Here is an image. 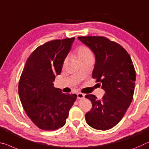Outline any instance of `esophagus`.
Instances as JSON below:
<instances>
[{
  "label": "esophagus",
  "instance_id": "1",
  "mask_svg": "<svg viewBox=\"0 0 149 149\" xmlns=\"http://www.w3.org/2000/svg\"><path fill=\"white\" fill-rule=\"evenodd\" d=\"M84 96H85L84 94H82L81 93H79L77 94V98L78 99H83V98H84Z\"/></svg>",
  "mask_w": 149,
  "mask_h": 149
}]
</instances>
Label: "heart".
<instances>
[{
	"label": "heart",
	"mask_w": 149,
	"mask_h": 149,
	"mask_svg": "<svg viewBox=\"0 0 149 149\" xmlns=\"http://www.w3.org/2000/svg\"><path fill=\"white\" fill-rule=\"evenodd\" d=\"M75 54H76L78 61L80 60V59L86 58V57L93 56V54L91 50L87 47H84V46L78 47L76 49V51H75Z\"/></svg>",
	"instance_id": "obj_1"
}]
</instances>
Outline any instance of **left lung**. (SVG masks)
I'll list each match as a JSON object with an SVG mask.
<instances>
[{
	"instance_id": "obj_1",
	"label": "left lung",
	"mask_w": 149,
	"mask_h": 149,
	"mask_svg": "<svg viewBox=\"0 0 149 149\" xmlns=\"http://www.w3.org/2000/svg\"><path fill=\"white\" fill-rule=\"evenodd\" d=\"M78 39L95 54L92 76L105 91L101 100L93 95L85 96L92 102L86 121L95 129L109 130L122 119L132 102L136 81L134 65L124 48L107 38L88 36Z\"/></svg>"
}]
</instances>
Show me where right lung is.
<instances>
[{
	"label": "right lung",
	"instance_id": "right-lung-1",
	"mask_svg": "<svg viewBox=\"0 0 149 149\" xmlns=\"http://www.w3.org/2000/svg\"><path fill=\"white\" fill-rule=\"evenodd\" d=\"M74 38L51 40L39 46L27 59L20 76L19 94L22 107L42 130L63 127L77 99L75 94L66 95L53 85Z\"/></svg>",
	"mask_w": 149,
	"mask_h": 149
}]
</instances>
